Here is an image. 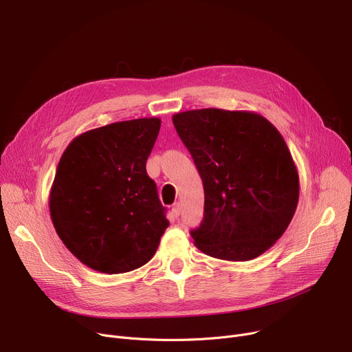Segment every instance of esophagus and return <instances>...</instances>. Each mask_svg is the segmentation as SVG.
<instances>
[{"label": "esophagus", "mask_w": 352, "mask_h": 352, "mask_svg": "<svg viewBox=\"0 0 352 352\" xmlns=\"http://www.w3.org/2000/svg\"><path fill=\"white\" fill-rule=\"evenodd\" d=\"M173 214L175 217H179V214H181V204H179V202H175V204L173 206Z\"/></svg>", "instance_id": "1"}]
</instances>
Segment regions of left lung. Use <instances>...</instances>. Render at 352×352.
I'll return each instance as SVG.
<instances>
[{
    "instance_id": "8db88e82",
    "label": "left lung",
    "mask_w": 352,
    "mask_h": 352,
    "mask_svg": "<svg viewBox=\"0 0 352 352\" xmlns=\"http://www.w3.org/2000/svg\"><path fill=\"white\" fill-rule=\"evenodd\" d=\"M204 186L199 251L250 261L271 248L297 210L300 178L283 135L250 111L192 109L173 116Z\"/></svg>"
}]
</instances>
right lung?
Returning <instances> with one entry per match:
<instances>
[{
	"mask_svg": "<svg viewBox=\"0 0 352 352\" xmlns=\"http://www.w3.org/2000/svg\"><path fill=\"white\" fill-rule=\"evenodd\" d=\"M160 118L91 129L65 148L50 194V214L64 245L104 274L137 270L154 256L170 226L145 164Z\"/></svg>",
	"mask_w": 352,
	"mask_h": 352,
	"instance_id": "1",
	"label": "right lung"
}]
</instances>
